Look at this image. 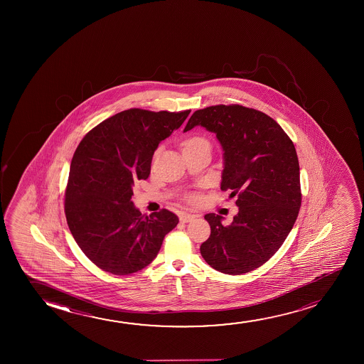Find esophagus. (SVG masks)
I'll use <instances>...</instances> for the list:
<instances>
[{
    "mask_svg": "<svg viewBox=\"0 0 364 364\" xmlns=\"http://www.w3.org/2000/svg\"><path fill=\"white\" fill-rule=\"evenodd\" d=\"M196 216L194 214H189V213H181L179 216L180 221H183V223H190V221H193Z\"/></svg>",
    "mask_w": 364,
    "mask_h": 364,
    "instance_id": "1",
    "label": "esophagus"
}]
</instances>
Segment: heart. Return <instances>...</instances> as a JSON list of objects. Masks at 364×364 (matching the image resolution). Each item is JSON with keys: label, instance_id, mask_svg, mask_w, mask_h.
I'll use <instances>...</instances> for the list:
<instances>
[{"label": "heart", "instance_id": "obj_1", "mask_svg": "<svg viewBox=\"0 0 364 364\" xmlns=\"http://www.w3.org/2000/svg\"><path fill=\"white\" fill-rule=\"evenodd\" d=\"M198 143H206V140L204 138H201V136H193V138H189V139L186 140L184 143V146H188V145L198 144ZM190 199L195 201V200H198V196L196 195H191L190 196Z\"/></svg>", "mask_w": 364, "mask_h": 364}]
</instances>
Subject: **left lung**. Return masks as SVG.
Wrapping results in <instances>:
<instances>
[{"instance_id":"left-lung-1","label":"left lung","mask_w":364,"mask_h":364,"mask_svg":"<svg viewBox=\"0 0 364 364\" xmlns=\"http://www.w3.org/2000/svg\"><path fill=\"white\" fill-rule=\"evenodd\" d=\"M196 125L215 133L223 146L221 190L237 195L239 206L229 226L220 215H205L211 234L200 252L223 274L254 271L277 252L299 216L302 195L294 143L271 117L240 105L196 110L184 132Z\"/></svg>"}]
</instances>
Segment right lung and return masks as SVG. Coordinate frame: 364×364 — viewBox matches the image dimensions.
Segmentation results:
<instances>
[{"mask_svg": "<svg viewBox=\"0 0 364 364\" xmlns=\"http://www.w3.org/2000/svg\"><path fill=\"white\" fill-rule=\"evenodd\" d=\"M189 113L123 110L88 132L77 146L65 189V219L80 250L103 271L120 276L144 269L179 223L166 209L141 215L130 199L134 183L148 179L160 141Z\"/></svg>", "mask_w": 364, "mask_h": 364, "instance_id": "add662e5", "label": "right lung"}]
</instances>
